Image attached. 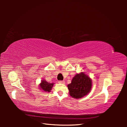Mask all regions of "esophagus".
Instances as JSON below:
<instances>
[{
	"label": "esophagus",
	"instance_id": "34e87169",
	"mask_svg": "<svg viewBox=\"0 0 127 127\" xmlns=\"http://www.w3.org/2000/svg\"><path fill=\"white\" fill-rule=\"evenodd\" d=\"M58 83L59 84H64L65 83V82L64 81V80H59V81L58 82Z\"/></svg>",
	"mask_w": 127,
	"mask_h": 127
}]
</instances>
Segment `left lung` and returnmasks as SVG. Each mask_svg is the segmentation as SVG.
<instances>
[{"instance_id": "1", "label": "left lung", "mask_w": 127, "mask_h": 127, "mask_svg": "<svg viewBox=\"0 0 127 127\" xmlns=\"http://www.w3.org/2000/svg\"><path fill=\"white\" fill-rule=\"evenodd\" d=\"M70 96L74 98H81L87 95L91 91L92 81L91 78L84 72L77 74L68 85Z\"/></svg>"}]
</instances>
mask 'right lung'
<instances>
[{
	"label": "right lung",
	"mask_w": 127,
	"mask_h": 127,
	"mask_svg": "<svg viewBox=\"0 0 127 127\" xmlns=\"http://www.w3.org/2000/svg\"><path fill=\"white\" fill-rule=\"evenodd\" d=\"M54 85V83H48L45 79L42 80L41 83L39 84L40 90L45 92H50Z\"/></svg>",
	"instance_id": "add662e5"
}]
</instances>
